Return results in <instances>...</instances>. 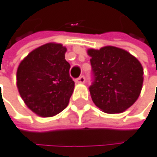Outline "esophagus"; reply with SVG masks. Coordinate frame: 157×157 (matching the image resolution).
I'll use <instances>...</instances> for the list:
<instances>
[{"instance_id":"esophagus-1","label":"esophagus","mask_w":157,"mask_h":157,"mask_svg":"<svg viewBox=\"0 0 157 157\" xmlns=\"http://www.w3.org/2000/svg\"><path fill=\"white\" fill-rule=\"evenodd\" d=\"M76 81L77 83H84L85 82V77L84 76H80V77H78V78H76Z\"/></svg>"}]
</instances>
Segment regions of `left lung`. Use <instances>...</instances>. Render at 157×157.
Returning <instances> with one entry per match:
<instances>
[{
  "mask_svg": "<svg viewBox=\"0 0 157 157\" xmlns=\"http://www.w3.org/2000/svg\"><path fill=\"white\" fill-rule=\"evenodd\" d=\"M93 102L106 113H121L138 99L143 84V67L127 51L107 46L90 49Z\"/></svg>",
  "mask_w": 157,
  "mask_h": 157,
  "instance_id": "8db88e82",
  "label": "left lung"
}]
</instances>
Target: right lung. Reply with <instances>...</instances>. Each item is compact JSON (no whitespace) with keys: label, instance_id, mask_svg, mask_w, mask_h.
I'll return each instance as SVG.
<instances>
[{"label":"right lung","instance_id":"obj_1","mask_svg":"<svg viewBox=\"0 0 157 157\" xmlns=\"http://www.w3.org/2000/svg\"><path fill=\"white\" fill-rule=\"evenodd\" d=\"M66 48L48 43L29 52L17 70V87L27 106L41 117H52L68 105L75 82Z\"/></svg>","mask_w":157,"mask_h":157}]
</instances>
